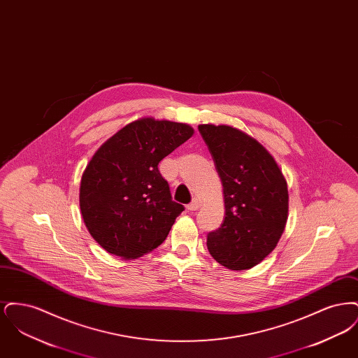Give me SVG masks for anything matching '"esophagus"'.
Returning <instances> with one entry per match:
<instances>
[{
  "mask_svg": "<svg viewBox=\"0 0 358 358\" xmlns=\"http://www.w3.org/2000/svg\"><path fill=\"white\" fill-rule=\"evenodd\" d=\"M200 208V200L199 199H193V201L190 204H187L189 210H197Z\"/></svg>",
  "mask_w": 358,
  "mask_h": 358,
  "instance_id": "34e87169",
  "label": "esophagus"
}]
</instances>
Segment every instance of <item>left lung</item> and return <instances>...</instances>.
Instances as JSON below:
<instances>
[{"label": "left lung", "instance_id": "left-lung-1", "mask_svg": "<svg viewBox=\"0 0 358 358\" xmlns=\"http://www.w3.org/2000/svg\"><path fill=\"white\" fill-rule=\"evenodd\" d=\"M222 180L225 217L208 234L209 254L244 271L270 255L289 217L287 182L270 152L254 136L228 124H199Z\"/></svg>", "mask_w": 358, "mask_h": 358}]
</instances>
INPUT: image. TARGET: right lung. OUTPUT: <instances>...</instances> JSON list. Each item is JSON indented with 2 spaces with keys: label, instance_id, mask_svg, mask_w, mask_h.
Segmentation results:
<instances>
[{
  "label": "right lung",
  "instance_id": "right-lung-1",
  "mask_svg": "<svg viewBox=\"0 0 358 358\" xmlns=\"http://www.w3.org/2000/svg\"><path fill=\"white\" fill-rule=\"evenodd\" d=\"M193 133L187 123L143 117L92 155L82 176L79 204L90 235L108 254L136 259L169 235L184 206L171 200L158 164Z\"/></svg>",
  "mask_w": 358,
  "mask_h": 358
}]
</instances>
